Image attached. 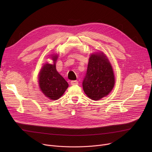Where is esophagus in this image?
Instances as JSON below:
<instances>
[{
    "mask_svg": "<svg viewBox=\"0 0 152 152\" xmlns=\"http://www.w3.org/2000/svg\"><path fill=\"white\" fill-rule=\"evenodd\" d=\"M71 84L73 85V86L77 85V84H78V81H71Z\"/></svg>",
    "mask_w": 152,
    "mask_h": 152,
    "instance_id": "esophagus-1",
    "label": "esophagus"
}]
</instances>
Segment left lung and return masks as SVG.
Here are the masks:
<instances>
[{
  "label": "left lung",
  "mask_w": 152,
  "mask_h": 152,
  "mask_svg": "<svg viewBox=\"0 0 152 152\" xmlns=\"http://www.w3.org/2000/svg\"><path fill=\"white\" fill-rule=\"evenodd\" d=\"M115 83L113 70L107 56L103 52L92 53L83 82L87 96L93 100L105 97L112 91Z\"/></svg>",
  "instance_id": "obj_1"
}]
</instances>
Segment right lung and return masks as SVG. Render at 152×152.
Listing matches in <instances>:
<instances>
[{"label": "right lung", "instance_id": "obj_1", "mask_svg": "<svg viewBox=\"0 0 152 152\" xmlns=\"http://www.w3.org/2000/svg\"><path fill=\"white\" fill-rule=\"evenodd\" d=\"M53 64L45 63L39 75L40 89L47 97L51 100H58L68 87V83L56 69L55 63L58 55H52Z\"/></svg>", "mask_w": 152, "mask_h": 152}]
</instances>
